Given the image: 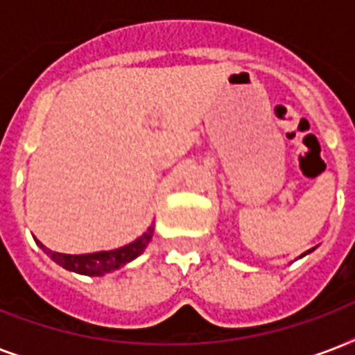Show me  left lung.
Returning <instances> with one entry per match:
<instances>
[{
    "instance_id": "8db88e82",
    "label": "left lung",
    "mask_w": 355,
    "mask_h": 355,
    "mask_svg": "<svg viewBox=\"0 0 355 355\" xmlns=\"http://www.w3.org/2000/svg\"><path fill=\"white\" fill-rule=\"evenodd\" d=\"M311 250H313V248H311ZM311 250H308V252H311ZM308 252H304V254H302V256H306V254H308Z\"/></svg>"
}]
</instances>
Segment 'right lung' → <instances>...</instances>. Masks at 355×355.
<instances>
[{
  "mask_svg": "<svg viewBox=\"0 0 355 355\" xmlns=\"http://www.w3.org/2000/svg\"><path fill=\"white\" fill-rule=\"evenodd\" d=\"M153 232H155V227H149L144 236H139L136 241L128 243L125 247L114 248V250H103V252L94 254L55 252L51 248H47L46 245H42L38 239H36V243L40 245L42 250H44L55 263L62 265L64 269L73 270V272H79V275L86 276H103L107 275V272H112V270L119 269L123 265H127L128 261H132L134 258H138L139 254L145 250V247L149 245Z\"/></svg>",
  "mask_w": 355,
  "mask_h": 355,
  "instance_id": "obj_1",
  "label": "right lung"
}]
</instances>
